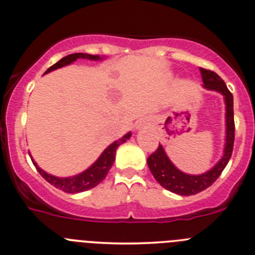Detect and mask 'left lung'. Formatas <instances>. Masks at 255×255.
I'll use <instances>...</instances> for the list:
<instances>
[{"instance_id":"8db88e82","label":"left lung","mask_w":255,"mask_h":255,"mask_svg":"<svg viewBox=\"0 0 255 255\" xmlns=\"http://www.w3.org/2000/svg\"><path fill=\"white\" fill-rule=\"evenodd\" d=\"M202 75L204 86L208 90H215L221 92L225 96L226 102V146L225 154L222 159L211 169L207 173L202 175H187L182 173L179 169L174 166V164L169 160L168 155L164 151L163 146L159 144L156 150L148 156L149 169L151 174L155 177L156 181L169 191L174 194L181 195V196H190V195L199 194V192L206 190L208 186L213 184L226 165L230 161L233 151V144H235V115H233V95L226 86L225 81L215 73V71L207 70V69H200Z\"/></svg>"}]
</instances>
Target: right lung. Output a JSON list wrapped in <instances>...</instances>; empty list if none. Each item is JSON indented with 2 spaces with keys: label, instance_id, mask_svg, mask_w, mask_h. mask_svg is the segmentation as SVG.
Here are the masks:
<instances>
[{
  "label": "right lung",
  "instance_id": "obj_1",
  "mask_svg": "<svg viewBox=\"0 0 255 255\" xmlns=\"http://www.w3.org/2000/svg\"><path fill=\"white\" fill-rule=\"evenodd\" d=\"M76 59H89V60H100L99 55H90V54H84V53H75L70 54V55L65 56V58L60 59L58 63H55L54 65H51L50 68L45 71V74L49 71H53L55 69L61 68V66H65L68 64H71L73 61H75ZM130 133H127L125 137H122L121 139L113 142L111 145L107 146L105 149L104 153L101 154L99 159L90 166L87 170H85L84 173L79 174V175L73 176V177H56L47 174L45 171H43L39 166L37 165V163H34V160L32 159L33 164L37 168L38 173L40 174L50 185H53L54 187L59 190H63L64 192H69V194H76V192H82L86 191V190L92 189L96 185H99L102 180L105 179L107 175V173L110 171L111 166L113 165V161L116 158V150H117L118 146L121 144H123L127 139H129Z\"/></svg>",
  "mask_w": 255,
  "mask_h": 255
}]
</instances>
